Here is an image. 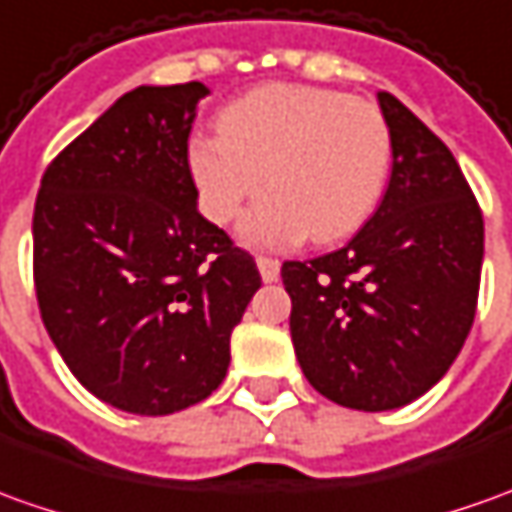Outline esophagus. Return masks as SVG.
<instances>
[{
	"instance_id": "obj_1",
	"label": "esophagus",
	"mask_w": 512,
	"mask_h": 512,
	"mask_svg": "<svg viewBox=\"0 0 512 512\" xmlns=\"http://www.w3.org/2000/svg\"><path fill=\"white\" fill-rule=\"evenodd\" d=\"M257 269H260L263 283H274V280L280 277V260H274V257H266V255H257Z\"/></svg>"
}]
</instances>
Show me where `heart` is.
Segmentation results:
<instances>
[{
	"mask_svg": "<svg viewBox=\"0 0 512 512\" xmlns=\"http://www.w3.org/2000/svg\"><path fill=\"white\" fill-rule=\"evenodd\" d=\"M221 134H198L187 165L198 204L229 224L246 201L266 196L243 221L257 246L342 241L367 224L384 196L392 137L370 100L305 83H266L221 111Z\"/></svg>",
	"mask_w": 512,
	"mask_h": 512,
	"instance_id": "obj_1",
	"label": "heart"
}]
</instances>
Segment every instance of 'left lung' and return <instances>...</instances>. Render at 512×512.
<instances>
[{
	"label": "left lung",
	"instance_id": "obj_1",
	"mask_svg": "<svg viewBox=\"0 0 512 512\" xmlns=\"http://www.w3.org/2000/svg\"><path fill=\"white\" fill-rule=\"evenodd\" d=\"M392 176L353 241L285 260L291 339L302 373L328 401L387 412L429 392L474 325L485 224L446 142L401 100L378 92Z\"/></svg>",
	"mask_w": 512,
	"mask_h": 512
}]
</instances>
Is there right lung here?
<instances>
[{"label": "right lung", "instance_id": "add662e5", "mask_svg": "<svg viewBox=\"0 0 512 512\" xmlns=\"http://www.w3.org/2000/svg\"><path fill=\"white\" fill-rule=\"evenodd\" d=\"M207 95L137 86L52 159L36 196L44 328L83 387L131 415L212 395L260 288L255 257L196 210L187 139Z\"/></svg>", "mask_w": 512, "mask_h": 512}]
</instances>
